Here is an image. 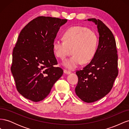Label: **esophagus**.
<instances>
[{
    "label": "esophagus",
    "instance_id": "obj_1",
    "mask_svg": "<svg viewBox=\"0 0 129 129\" xmlns=\"http://www.w3.org/2000/svg\"><path fill=\"white\" fill-rule=\"evenodd\" d=\"M63 72H64V74H67V75H68V74H70L71 73V72L68 71H67V70H64V71H63Z\"/></svg>",
    "mask_w": 129,
    "mask_h": 129
}]
</instances>
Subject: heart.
I'll list each match as a JSON object with an SVG mask.
<instances>
[{
  "instance_id": "b5f03b06",
  "label": "heart",
  "mask_w": 129,
  "mask_h": 129,
  "mask_svg": "<svg viewBox=\"0 0 129 129\" xmlns=\"http://www.w3.org/2000/svg\"><path fill=\"white\" fill-rule=\"evenodd\" d=\"M63 40L56 39L53 42L55 55L64 58L69 48H72L73 55L65 60L64 67L69 69L77 68L82 63H88L96 55L98 49L99 38L97 34L86 27L73 26L66 30L63 34Z\"/></svg>"
}]
</instances>
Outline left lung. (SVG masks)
I'll return each mask as SVG.
<instances>
[{"label": "left lung", "mask_w": 129, "mask_h": 129, "mask_svg": "<svg viewBox=\"0 0 129 129\" xmlns=\"http://www.w3.org/2000/svg\"><path fill=\"white\" fill-rule=\"evenodd\" d=\"M97 25L99 44L96 55L82 70L77 71L79 78L76 95L87 103L103 98L110 91L118 75V56L111 31L99 19H87Z\"/></svg>", "instance_id": "1"}]
</instances>
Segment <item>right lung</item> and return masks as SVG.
Wrapping results in <instances>:
<instances>
[{
    "mask_svg": "<svg viewBox=\"0 0 129 129\" xmlns=\"http://www.w3.org/2000/svg\"><path fill=\"white\" fill-rule=\"evenodd\" d=\"M67 19L39 17L20 32L13 50L12 74L20 94L33 102L45 99L63 70L57 64L53 42Z\"/></svg>",
    "mask_w": 129,
    "mask_h": 129,
    "instance_id": "obj_1",
    "label": "right lung"
}]
</instances>
